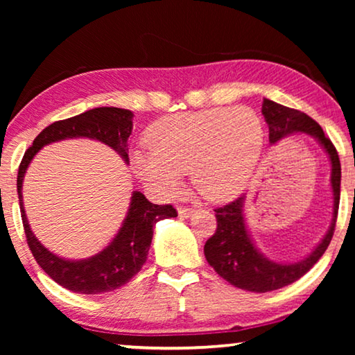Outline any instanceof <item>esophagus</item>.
Segmentation results:
<instances>
[{
	"instance_id": "34e87169",
	"label": "esophagus",
	"mask_w": 355,
	"mask_h": 355,
	"mask_svg": "<svg viewBox=\"0 0 355 355\" xmlns=\"http://www.w3.org/2000/svg\"><path fill=\"white\" fill-rule=\"evenodd\" d=\"M194 213H196V209H192V208H184V207L178 208L180 218H189V216H192Z\"/></svg>"
}]
</instances>
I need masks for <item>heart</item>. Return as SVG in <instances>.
<instances>
[{
    "mask_svg": "<svg viewBox=\"0 0 355 355\" xmlns=\"http://www.w3.org/2000/svg\"><path fill=\"white\" fill-rule=\"evenodd\" d=\"M152 152L136 150L131 166L147 188L164 199L175 197L191 172L194 188L211 202L241 194L255 172L264 128L248 106L209 107L159 119L147 131Z\"/></svg>",
    "mask_w": 355,
    "mask_h": 355,
    "instance_id": "b5f03b06",
    "label": "heart"
}]
</instances>
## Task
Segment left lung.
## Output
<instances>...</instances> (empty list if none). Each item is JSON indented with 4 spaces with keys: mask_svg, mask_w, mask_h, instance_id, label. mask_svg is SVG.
<instances>
[{
    "mask_svg": "<svg viewBox=\"0 0 355 355\" xmlns=\"http://www.w3.org/2000/svg\"><path fill=\"white\" fill-rule=\"evenodd\" d=\"M261 112L269 127V142L271 144L279 142L294 133H307L313 136L326 150L330 164H332L330 184H332L334 192V213L327 233L310 255L296 263H279L263 255L252 241L244 218L245 196L238 197L228 205L216 208L218 228L203 248L207 261L228 284L252 293L279 290V288L296 282L315 266V263L320 260L332 241L336 214H338L341 183V166L336 148L313 119L305 112L279 105L268 98L263 100Z\"/></svg>",
    "mask_w": 355,
    "mask_h": 355,
    "instance_id": "8db88e82",
    "label": "left lung"
}]
</instances>
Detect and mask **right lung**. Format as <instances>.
I'll return each mask as SVG.
<instances>
[{"instance_id": "obj_1", "label": "right lung", "mask_w": 355, "mask_h": 355, "mask_svg": "<svg viewBox=\"0 0 355 355\" xmlns=\"http://www.w3.org/2000/svg\"><path fill=\"white\" fill-rule=\"evenodd\" d=\"M131 130H133V112L131 111L112 106L94 107L80 116L48 125L35 137L20 163L17 192H19L21 220L29 249L39 266L56 284L73 293L101 294L128 284L141 271L142 264L147 260L155 224L161 219L175 218V208L172 205H155L146 199L142 192L135 191L131 194L127 218L123 219V224L112 241L94 257L84 258V260H65L44 248L34 236L28 224L25 207H23V178H25L29 163L42 147L58 141L73 139V137H89V139L103 142L107 147L116 150L128 164V137Z\"/></svg>"}]
</instances>
